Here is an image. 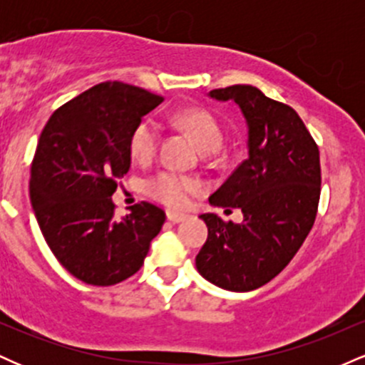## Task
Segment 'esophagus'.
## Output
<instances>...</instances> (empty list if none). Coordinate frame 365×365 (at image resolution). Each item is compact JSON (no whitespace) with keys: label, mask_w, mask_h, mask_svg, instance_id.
Here are the masks:
<instances>
[{"label":"esophagus","mask_w":365,"mask_h":365,"mask_svg":"<svg viewBox=\"0 0 365 365\" xmlns=\"http://www.w3.org/2000/svg\"><path fill=\"white\" fill-rule=\"evenodd\" d=\"M166 217H168L171 223H182V221L187 220V215H180V212L168 211L166 212Z\"/></svg>","instance_id":"1"}]
</instances>
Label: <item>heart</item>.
<instances>
[{
    "label": "heart",
    "mask_w": 365,
    "mask_h": 365,
    "mask_svg": "<svg viewBox=\"0 0 365 365\" xmlns=\"http://www.w3.org/2000/svg\"><path fill=\"white\" fill-rule=\"evenodd\" d=\"M173 121L194 137L202 153H215L223 144V127L211 111L192 108L177 113ZM159 140H161V127L158 121L154 118H144L130 135V154L137 163L145 165L156 154ZM144 188L145 194L158 202L173 209H182L187 206L188 197L200 190V183L190 177L165 170L145 180Z\"/></svg>",
    "instance_id": "heart-1"
}]
</instances>
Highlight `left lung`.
Returning a JSON list of instances; mask_svg holds the SVG:
<instances>
[{
	"mask_svg": "<svg viewBox=\"0 0 365 365\" xmlns=\"http://www.w3.org/2000/svg\"><path fill=\"white\" fill-rule=\"evenodd\" d=\"M209 96L235 101L249 128V158L209 197L212 206L242 209L244 221L200 215L207 240L195 266L216 287L250 292L282 273L311 232L321 195L319 148L293 108L257 87L230 86Z\"/></svg>",
	"mask_w": 365,
	"mask_h": 365,
	"instance_id": "left-lung-1",
	"label": "left lung"
}]
</instances>
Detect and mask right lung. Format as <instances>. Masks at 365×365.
<instances>
[{"label":"right lung","mask_w":365,"mask_h":365,"mask_svg":"<svg viewBox=\"0 0 365 365\" xmlns=\"http://www.w3.org/2000/svg\"><path fill=\"white\" fill-rule=\"evenodd\" d=\"M163 98L103 82L53 113L31 166V202L54 257L75 278L110 287L135 274L166 215L149 202L115 216L111 195L130 168V135Z\"/></svg>","instance_id":"add662e5"}]
</instances>
